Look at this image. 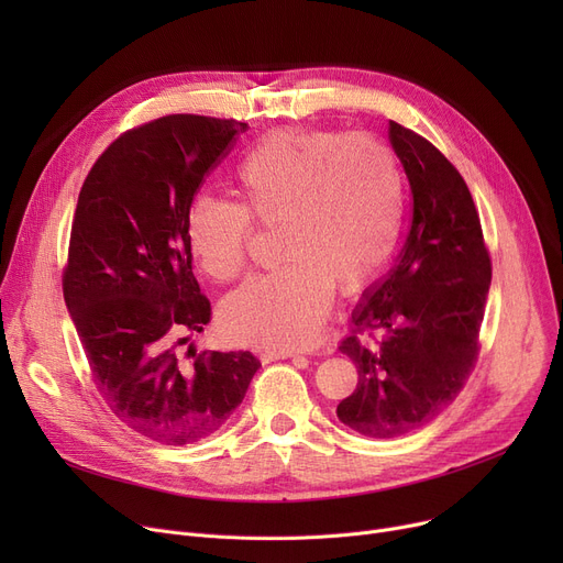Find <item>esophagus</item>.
<instances>
[{"instance_id":"obj_1","label":"esophagus","mask_w":563,"mask_h":563,"mask_svg":"<svg viewBox=\"0 0 563 563\" xmlns=\"http://www.w3.org/2000/svg\"><path fill=\"white\" fill-rule=\"evenodd\" d=\"M285 358L297 361L299 365H306V363H308V358H306V356H297V353H291V351H278V353H269V361H285Z\"/></svg>"}]
</instances>
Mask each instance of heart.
Returning a JSON list of instances; mask_svg holds the SVG:
<instances>
[{"label":"heart","instance_id":"1","mask_svg":"<svg viewBox=\"0 0 563 563\" xmlns=\"http://www.w3.org/2000/svg\"><path fill=\"white\" fill-rule=\"evenodd\" d=\"M240 200L191 198L185 234L217 280L246 269L253 217L278 223L280 269L251 278L223 306L225 331L244 344L310 346L340 291L363 287L397 246L404 214L401 168L378 136L331 130H274L234 170Z\"/></svg>","mask_w":563,"mask_h":563}]
</instances>
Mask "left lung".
<instances>
[{"instance_id":"left-lung-1","label":"left lung","mask_w":563,"mask_h":563,"mask_svg":"<svg viewBox=\"0 0 563 563\" xmlns=\"http://www.w3.org/2000/svg\"><path fill=\"white\" fill-rule=\"evenodd\" d=\"M390 143L412 194L410 232L340 344L358 367V386L338 404V418L369 438L416 431L459 397L479 356L493 274L479 212L454 164L395 121Z\"/></svg>"}]
</instances>
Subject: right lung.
<instances>
[{
  "label": "right lung",
  "instance_id": "1",
  "mask_svg": "<svg viewBox=\"0 0 563 563\" xmlns=\"http://www.w3.org/2000/svg\"><path fill=\"white\" fill-rule=\"evenodd\" d=\"M244 130L232 118L162 115L118 136L79 191L64 299L113 416L162 445L217 433L260 367L251 351L177 353L212 317L191 269L187 207Z\"/></svg>",
  "mask_w": 563,
  "mask_h": 563
}]
</instances>
